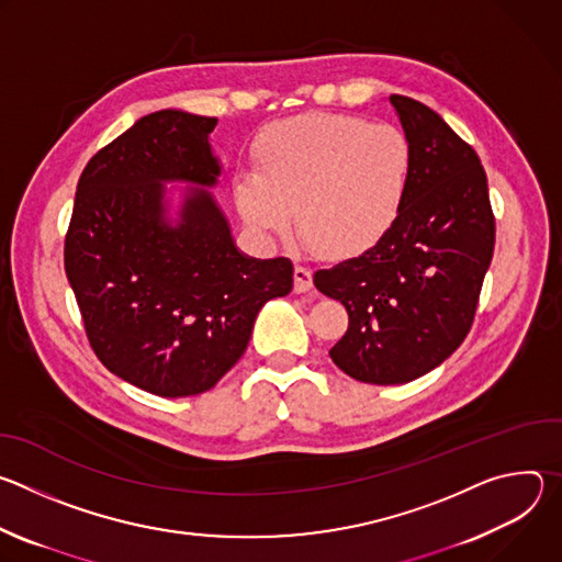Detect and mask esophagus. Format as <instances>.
<instances>
[{
	"instance_id": "obj_1",
	"label": "esophagus",
	"mask_w": 562,
	"mask_h": 562,
	"mask_svg": "<svg viewBox=\"0 0 562 562\" xmlns=\"http://www.w3.org/2000/svg\"><path fill=\"white\" fill-rule=\"evenodd\" d=\"M311 284H313V276H311V269H306L304 265H295V269H293V289L297 291V293H304V291H308L311 289Z\"/></svg>"
}]
</instances>
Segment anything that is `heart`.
<instances>
[{
  "instance_id": "b5f03b06",
  "label": "heart",
  "mask_w": 562,
  "mask_h": 562,
  "mask_svg": "<svg viewBox=\"0 0 562 562\" xmlns=\"http://www.w3.org/2000/svg\"><path fill=\"white\" fill-rule=\"evenodd\" d=\"M414 146L391 124L342 113H304L256 139V171L233 178L247 226L273 237L293 222L319 254L351 258L386 235L405 206Z\"/></svg>"
}]
</instances>
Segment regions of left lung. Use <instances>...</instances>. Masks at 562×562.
<instances>
[{"instance_id":"left-lung-1","label":"left lung","mask_w":562,"mask_h":562,"mask_svg":"<svg viewBox=\"0 0 562 562\" xmlns=\"http://www.w3.org/2000/svg\"><path fill=\"white\" fill-rule=\"evenodd\" d=\"M389 102L414 146L405 206L371 249L313 273L317 291L349 313L331 360L369 384L416 380L462 345L496 243L475 150L429 106L405 95Z\"/></svg>"}]
</instances>
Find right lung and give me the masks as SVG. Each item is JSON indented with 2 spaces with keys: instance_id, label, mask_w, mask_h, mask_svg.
I'll list each match as a JSON object with an SVG mask.
<instances>
[{
  "instance_id": "obj_1",
  "label": "right lung",
  "mask_w": 562,
  "mask_h": 562,
  "mask_svg": "<svg viewBox=\"0 0 562 562\" xmlns=\"http://www.w3.org/2000/svg\"><path fill=\"white\" fill-rule=\"evenodd\" d=\"M217 120L165 109L98 150L77 182L64 269L89 342L117 378L162 397L209 391L239 360L260 308L293 289L289 258L235 247L211 187ZM182 181L179 217L166 184Z\"/></svg>"
}]
</instances>
